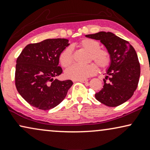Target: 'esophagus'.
<instances>
[{"mask_svg": "<svg viewBox=\"0 0 150 150\" xmlns=\"http://www.w3.org/2000/svg\"><path fill=\"white\" fill-rule=\"evenodd\" d=\"M78 82H82V83H86V82H88V80H87V79H84V80H78Z\"/></svg>", "mask_w": 150, "mask_h": 150, "instance_id": "1", "label": "esophagus"}]
</instances>
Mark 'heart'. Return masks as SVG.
I'll list each match as a JSON object with an SVG mask.
<instances>
[{
    "mask_svg": "<svg viewBox=\"0 0 150 150\" xmlns=\"http://www.w3.org/2000/svg\"><path fill=\"white\" fill-rule=\"evenodd\" d=\"M79 46L89 53L88 60L94 61L101 68H105L109 65V53L105 50L100 49V44L97 41L91 39L82 40ZM59 61L64 68L70 66L73 62V55L72 48L68 46L63 50L59 56ZM97 72V68L94 63L86 65H75L65 71V75L67 78L74 80H84L94 75Z\"/></svg>",
    "mask_w": 150,
    "mask_h": 150,
    "instance_id": "obj_1",
    "label": "heart"
}]
</instances>
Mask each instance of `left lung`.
Listing matches in <instances>:
<instances>
[{"mask_svg": "<svg viewBox=\"0 0 150 150\" xmlns=\"http://www.w3.org/2000/svg\"><path fill=\"white\" fill-rule=\"evenodd\" d=\"M85 37L100 41L111 58L103 80V88L96 93L95 98L111 107L123 104L133 95L140 76V65L135 49L111 32H99Z\"/></svg>", "mask_w": 150, "mask_h": 150, "instance_id": "1", "label": "left lung"}]
</instances>
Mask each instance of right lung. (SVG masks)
<instances>
[{"label":"right lung","mask_w":150,"mask_h":150,"mask_svg":"<svg viewBox=\"0 0 150 150\" xmlns=\"http://www.w3.org/2000/svg\"><path fill=\"white\" fill-rule=\"evenodd\" d=\"M69 45L66 39H48L28 44L18 56L15 85L19 94L31 106L49 110L66 97L73 82L56 77L63 72L58 66L60 54Z\"/></svg>","instance_id":"right-lung-1"}]
</instances>
